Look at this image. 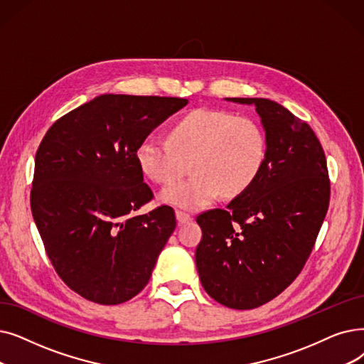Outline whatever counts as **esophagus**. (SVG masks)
Returning <instances> with one entry per match:
<instances>
[{
    "mask_svg": "<svg viewBox=\"0 0 364 364\" xmlns=\"http://www.w3.org/2000/svg\"><path fill=\"white\" fill-rule=\"evenodd\" d=\"M176 215H177V221H178L180 225L188 223V221L192 220V215H191V214H187V213H184V211H177V213H176Z\"/></svg>",
    "mask_w": 364,
    "mask_h": 364,
    "instance_id": "esophagus-1",
    "label": "esophagus"
}]
</instances>
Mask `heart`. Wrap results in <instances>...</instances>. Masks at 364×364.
Returning a JSON list of instances; mask_svg holds the SVG:
<instances>
[{"instance_id":"b5f03b06","label":"heart","mask_w":364,"mask_h":364,"mask_svg":"<svg viewBox=\"0 0 364 364\" xmlns=\"http://www.w3.org/2000/svg\"><path fill=\"white\" fill-rule=\"evenodd\" d=\"M266 135L251 117L225 109L198 108L171 126L168 141L146 138L135 150L141 172L156 183H173L162 192L166 203L184 210L207 207L223 192L241 195L260 176L266 161Z\"/></svg>"}]
</instances>
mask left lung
Listing matches in <instances>:
<instances>
[{"label":"left lung","instance_id":"obj_1","mask_svg":"<svg viewBox=\"0 0 364 364\" xmlns=\"http://www.w3.org/2000/svg\"><path fill=\"white\" fill-rule=\"evenodd\" d=\"M255 105L266 132V161L252 186L196 217L202 240L196 267L202 286L232 309H252L286 290L317 241L328 210L326 154L311 126L275 101Z\"/></svg>","mask_w":364,"mask_h":364}]
</instances>
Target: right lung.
<instances>
[{
	"instance_id": "obj_1",
	"label": "right lung",
	"mask_w": 364,
	"mask_h": 364,
	"mask_svg": "<svg viewBox=\"0 0 364 364\" xmlns=\"http://www.w3.org/2000/svg\"><path fill=\"white\" fill-rule=\"evenodd\" d=\"M184 105V98L107 93L58 119L41 139L31 211L56 274L90 302L136 296L176 229L169 205L135 213L154 198L135 150Z\"/></svg>"
}]
</instances>
